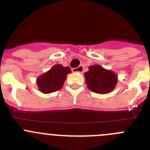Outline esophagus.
Masks as SVG:
<instances>
[{"mask_svg":"<svg viewBox=\"0 0 150 150\" xmlns=\"http://www.w3.org/2000/svg\"><path fill=\"white\" fill-rule=\"evenodd\" d=\"M83 70H84V67L83 66L80 65L78 67H76V68H73L72 69V72L73 73H83Z\"/></svg>","mask_w":150,"mask_h":150,"instance_id":"esophagus-1","label":"esophagus"}]
</instances>
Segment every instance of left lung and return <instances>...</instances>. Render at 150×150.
I'll list each match as a JSON object with an SVG mask.
<instances>
[{
    "instance_id": "obj_1",
    "label": "left lung",
    "mask_w": 150,
    "mask_h": 150,
    "mask_svg": "<svg viewBox=\"0 0 150 150\" xmlns=\"http://www.w3.org/2000/svg\"><path fill=\"white\" fill-rule=\"evenodd\" d=\"M88 69V71L84 74L88 89L101 95L114 89L118 82V76L114 72L98 64L89 66Z\"/></svg>"
}]
</instances>
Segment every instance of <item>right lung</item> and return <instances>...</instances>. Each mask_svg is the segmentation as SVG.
I'll list each match as a JSON object with an SVG mask.
<instances>
[{
  "label": "right lung",
  "mask_w": 150,
  "mask_h": 150,
  "mask_svg": "<svg viewBox=\"0 0 150 150\" xmlns=\"http://www.w3.org/2000/svg\"><path fill=\"white\" fill-rule=\"evenodd\" d=\"M71 73L69 67L55 64L50 70L37 78V85L42 93L50 94L63 87L67 75Z\"/></svg>",
  "instance_id": "1"
}]
</instances>
